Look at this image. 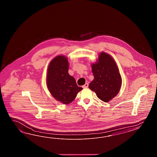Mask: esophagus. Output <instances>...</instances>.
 <instances>
[{"instance_id":"esophagus-1","label":"esophagus","mask_w":157,"mask_h":157,"mask_svg":"<svg viewBox=\"0 0 157 157\" xmlns=\"http://www.w3.org/2000/svg\"><path fill=\"white\" fill-rule=\"evenodd\" d=\"M88 87V83H85L84 85H83V86H82V87L83 88H87Z\"/></svg>"}]
</instances>
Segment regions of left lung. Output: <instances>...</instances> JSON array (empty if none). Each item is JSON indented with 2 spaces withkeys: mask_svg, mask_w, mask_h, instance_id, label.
Here are the masks:
<instances>
[{
  "mask_svg": "<svg viewBox=\"0 0 157 157\" xmlns=\"http://www.w3.org/2000/svg\"><path fill=\"white\" fill-rule=\"evenodd\" d=\"M94 79L88 87L98 98L108 102L118 94L122 79L117 65L109 54L101 52L95 63H91Z\"/></svg>",
  "mask_w": 157,
  "mask_h": 157,
  "instance_id": "left-lung-1",
  "label": "left lung"
}]
</instances>
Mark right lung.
Instances as JSON below:
<instances>
[{"mask_svg":"<svg viewBox=\"0 0 157 157\" xmlns=\"http://www.w3.org/2000/svg\"><path fill=\"white\" fill-rule=\"evenodd\" d=\"M68 58L64 55L54 58L48 65L46 85L51 95L58 101L69 104L83 88L78 87L74 77L68 73Z\"/></svg>","mask_w":157,"mask_h":157,"instance_id":"right-lung-1","label":"right lung"}]
</instances>
